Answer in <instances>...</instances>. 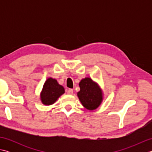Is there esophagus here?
<instances>
[{"label":"esophagus","mask_w":152,"mask_h":152,"mask_svg":"<svg viewBox=\"0 0 152 152\" xmlns=\"http://www.w3.org/2000/svg\"><path fill=\"white\" fill-rule=\"evenodd\" d=\"M67 93L69 95H72L73 94V89H69L67 90Z\"/></svg>","instance_id":"obj_1"}]
</instances>
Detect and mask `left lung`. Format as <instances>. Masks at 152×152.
Masks as SVG:
<instances>
[{"instance_id":"left-lung-1","label":"left lung","mask_w":152,"mask_h":152,"mask_svg":"<svg viewBox=\"0 0 152 152\" xmlns=\"http://www.w3.org/2000/svg\"><path fill=\"white\" fill-rule=\"evenodd\" d=\"M79 86L78 96L82 104L89 110L97 108L102 101V93L97 83L90 78H85L80 81Z\"/></svg>"}]
</instances>
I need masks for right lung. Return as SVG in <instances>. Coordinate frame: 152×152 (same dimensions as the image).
Instances as JSON below:
<instances>
[{"mask_svg": "<svg viewBox=\"0 0 152 152\" xmlns=\"http://www.w3.org/2000/svg\"><path fill=\"white\" fill-rule=\"evenodd\" d=\"M64 93L63 87L59 85L56 80L49 78L44 83L41 92L42 102L45 105L52 104Z\"/></svg>", "mask_w": 152, "mask_h": 152, "instance_id": "right-lung-1", "label": "right lung"}]
</instances>
